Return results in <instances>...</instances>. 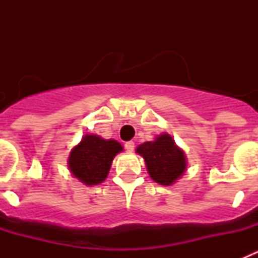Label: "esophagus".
I'll return each instance as SVG.
<instances>
[{"mask_svg":"<svg viewBox=\"0 0 258 258\" xmlns=\"http://www.w3.org/2000/svg\"><path fill=\"white\" fill-rule=\"evenodd\" d=\"M134 147H136V145H134L133 141H129V142L125 143V149H126L129 152H133L134 151Z\"/></svg>","mask_w":258,"mask_h":258,"instance_id":"34e87169","label":"esophagus"}]
</instances>
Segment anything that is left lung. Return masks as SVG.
<instances>
[{"label":"left lung","instance_id":"obj_1","mask_svg":"<svg viewBox=\"0 0 258 258\" xmlns=\"http://www.w3.org/2000/svg\"><path fill=\"white\" fill-rule=\"evenodd\" d=\"M136 152L145 159L150 177L163 186H172L187 169L184 151L175 145L172 136L168 133L142 143L137 147Z\"/></svg>","mask_w":258,"mask_h":258}]
</instances>
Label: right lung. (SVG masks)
Instances as JSON below:
<instances>
[{
	"instance_id": "add662e5",
	"label": "right lung",
	"mask_w": 258,
	"mask_h": 258,
	"mask_svg": "<svg viewBox=\"0 0 258 258\" xmlns=\"http://www.w3.org/2000/svg\"><path fill=\"white\" fill-rule=\"evenodd\" d=\"M121 151L124 147L117 141L104 140L97 134H85L71 150L68 169L86 186L99 184L107 178L113 157Z\"/></svg>"
}]
</instances>
